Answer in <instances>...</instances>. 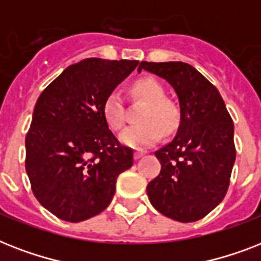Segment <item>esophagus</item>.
<instances>
[{"instance_id": "esophagus-1", "label": "esophagus", "mask_w": 261, "mask_h": 261, "mask_svg": "<svg viewBox=\"0 0 261 261\" xmlns=\"http://www.w3.org/2000/svg\"><path fill=\"white\" fill-rule=\"evenodd\" d=\"M144 155H145V152H144V151H136V152H135V159L139 160L140 158H143Z\"/></svg>"}]
</instances>
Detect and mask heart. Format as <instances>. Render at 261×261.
Wrapping results in <instances>:
<instances>
[{"label": "heart", "mask_w": 261, "mask_h": 261, "mask_svg": "<svg viewBox=\"0 0 261 261\" xmlns=\"http://www.w3.org/2000/svg\"><path fill=\"white\" fill-rule=\"evenodd\" d=\"M132 93L145 101L140 124L132 125L120 135L126 147L144 149L156 144L166 133L174 132L180 121V112L174 101L166 97L162 83L153 78H140L132 85ZM103 117L112 130H120L125 124L124 99L118 91H112L103 101Z\"/></svg>", "instance_id": "heart-1"}]
</instances>
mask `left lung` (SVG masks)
Wrapping results in <instances>:
<instances>
[{"instance_id": "obj_1", "label": "left lung", "mask_w": 261, "mask_h": 261, "mask_svg": "<svg viewBox=\"0 0 261 261\" xmlns=\"http://www.w3.org/2000/svg\"><path fill=\"white\" fill-rule=\"evenodd\" d=\"M174 87L180 124L174 140L155 152L160 174L148 183L152 206L179 222H194L212 212L228 191L236 160L233 121L213 83L183 62H141Z\"/></svg>"}]
</instances>
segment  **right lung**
<instances>
[{
    "label": "right lung",
    "mask_w": 261,
    "mask_h": 261,
    "mask_svg": "<svg viewBox=\"0 0 261 261\" xmlns=\"http://www.w3.org/2000/svg\"><path fill=\"white\" fill-rule=\"evenodd\" d=\"M139 64L91 58L67 67L41 93L25 137L33 195L60 220L81 222L109 206L133 149L114 137L103 101Z\"/></svg>",
    "instance_id": "1"
}]
</instances>
